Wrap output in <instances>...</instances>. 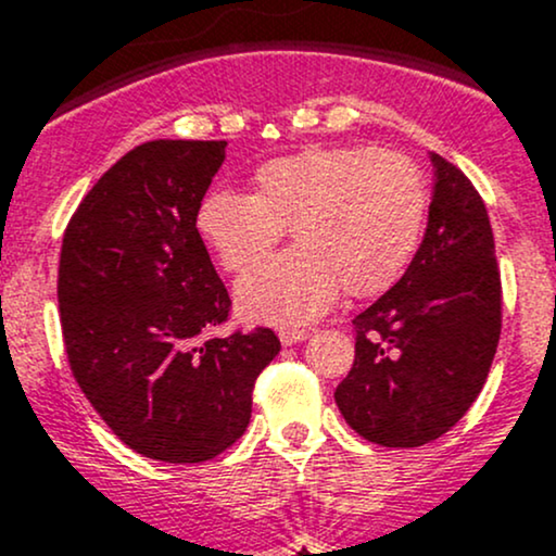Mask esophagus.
<instances>
[{"label":"esophagus","instance_id":"esophagus-1","mask_svg":"<svg viewBox=\"0 0 556 556\" xmlns=\"http://www.w3.org/2000/svg\"><path fill=\"white\" fill-rule=\"evenodd\" d=\"M305 337H308V331H305V329H282V331H279V340H282L285 348L303 342Z\"/></svg>","mask_w":556,"mask_h":556}]
</instances>
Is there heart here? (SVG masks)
<instances>
[{
    "label": "heart",
    "mask_w": 556,
    "mask_h": 556,
    "mask_svg": "<svg viewBox=\"0 0 556 556\" xmlns=\"http://www.w3.org/2000/svg\"><path fill=\"white\" fill-rule=\"evenodd\" d=\"M429 180L397 149L331 146L264 162L253 195L216 188L201 201L195 227L227 274H245L285 229L295 248L238 285L253 321L298 327L340 295L376 298L405 274L429 219Z\"/></svg>",
    "instance_id": "heart-1"
}]
</instances>
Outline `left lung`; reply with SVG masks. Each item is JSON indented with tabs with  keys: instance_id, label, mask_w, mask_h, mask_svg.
I'll return each mask as SVG.
<instances>
[{
	"instance_id": "obj_1",
	"label": "left lung",
	"mask_w": 556,
	"mask_h": 556,
	"mask_svg": "<svg viewBox=\"0 0 556 556\" xmlns=\"http://www.w3.org/2000/svg\"><path fill=\"white\" fill-rule=\"evenodd\" d=\"M437 188L416 258L353 318L355 361L334 400L381 446H420L460 420L486 384L502 331L494 232L473 182L431 154Z\"/></svg>"
}]
</instances>
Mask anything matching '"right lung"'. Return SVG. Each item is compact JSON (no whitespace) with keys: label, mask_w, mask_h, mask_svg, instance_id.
Listing matches in <instances>:
<instances>
[{"label":"right lung","mask_w":556,"mask_h":556,"mask_svg":"<svg viewBox=\"0 0 556 556\" xmlns=\"http://www.w3.org/2000/svg\"><path fill=\"white\" fill-rule=\"evenodd\" d=\"M225 146H136L88 190L62 238L70 371L119 442L151 460L206 463L229 450L282 348L266 327L203 340L232 311L195 227Z\"/></svg>","instance_id":"right-lung-1"}]
</instances>
